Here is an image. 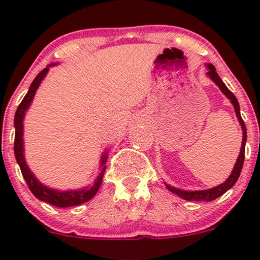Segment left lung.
Instances as JSON below:
<instances>
[{
	"label": "left lung",
	"mask_w": 260,
	"mask_h": 260,
	"mask_svg": "<svg viewBox=\"0 0 260 260\" xmlns=\"http://www.w3.org/2000/svg\"><path fill=\"white\" fill-rule=\"evenodd\" d=\"M206 68H208V73H206V75H208V77L210 78V79L214 81L217 86H219L220 90H221V93L225 94V96H228V99H230L232 104L234 106L235 114H237V117H238V119H239V123H240V125H242V129H243L242 148H240V153H239V156H238L237 164H235V166H234V169H233L230 176L228 177L226 181H224L221 185L216 186V187L209 188V190L186 191V190H181V188L174 187V186L167 185V183L165 182L166 187L169 188L172 193H175V195H177L179 198L183 199V200H187V201H212V200H215V199L219 198V196H221L222 193L226 192L229 188H232L233 186L235 185V182H237L238 179H239L240 172H242V169H243L244 157H245L246 128H245V124H244V120L242 119V115H240V108H239V103H238V99L235 98L234 94H233L232 91L226 88V85H225V84L222 83V80L220 79L219 74L216 73V69H215L214 65L206 64Z\"/></svg>",
	"instance_id": "1"
}]
</instances>
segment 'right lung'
<instances>
[{"instance_id": "1", "label": "right lung", "mask_w": 260, "mask_h": 260, "mask_svg": "<svg viewBox=\"0 0 260 260\" xmlns=\"http://www.w3.org/2000/svg\"><path fill=\"white\" fill-rule=\"evenodd\" d=\"M55 64H50L45 68L44 70H41L38 74V77L34 79L31 83L30 89H28L27 94L25 95V98L22 99V102L18 106L16 114H15V157H16V161L20 166L21 172H22V176L25 179L26 183H27L28 188L31 190V192L35 195V198H38L39 200L45 201V203L51 204V205L57 206V208H69V206H77L80 204L86 203L90 199L94 198L96 192H98L99 187H101V183L103 181L104 172H106V162H107V154L108 151H106L103 153L101 158V170H99V175L94 181L93 185L86 186V187L80 188V190H67V191H60L56 188H50L48 186L43 185L38 179L35 177V175L32 174L30 169H28L27 164H26L25 154H23V118H25L26 111L28 109L30 104L32 103V99L35 96L36 90L40 86L41 81H43L45 75L48 74L49 68L52 67Z\"/></svg>"}]
</instances>
